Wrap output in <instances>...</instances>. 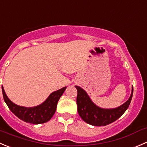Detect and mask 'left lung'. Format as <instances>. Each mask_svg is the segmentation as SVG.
I'll return each instance as SVG.
<instances>
[{
	"label": "left lung",
	"mask_w": 147,
	"mask_h": 147,
	"mask_svg": "<svg viewBox=\"0 0 147 147\" xmlns=\"http://www.w3.org/2000/svg\"><path fill=\"white\" fill-rule=\"evenodd\" d=\"M78 90L77 105L78 111L81 119L88 124L95 126H106L121 117L130 105L134 89L129 99L125 103L113 109H103L96 106L84 90L75 86Z\"/></svg>",
	"instance_id": "left-lung-1"
}]
</instances>
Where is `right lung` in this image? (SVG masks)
<instances>
[{"label": "right lung", "instance_id": "add662e5", "mask_svg": "<svg viewBox=\"0 0 147 147\" xmlns=\"http://www.w3.org/2000/svg\"><path fill=\"white\" fill-rule=\"evenodd\" d=\"M66 87L50 94L47 99L42 104L32 108L19 106L11 102L7 97L3 88L2 92L3 99L11 112L21 120L33 124H40L49 121L55 114L58 100L65 92Z\"/></svg>", "mask_w": 147, "mask_h": 147}]
</instances>
